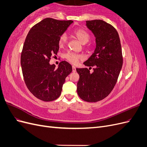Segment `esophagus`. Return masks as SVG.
I'll list each match as a JSON object with an SVG mask.
<instances>
[{"label":"esophagus","mask_w":147,"mask_h":147,"mask_svg":"<svg viewBox=\"0 0 147 147\" xmlns=\"http://www.w3.org/2000/svg\"><path fill=\"white\" fill-rule=\"evenodd\" d=\"M72 72H76V67L75 66H72Z\"/></svg>","instance_id":"obj_1"}]
</instances>
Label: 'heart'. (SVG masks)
I'll list each match as a JSON object with an SVG mask.
<instances>
[{
    "label": "heart",
    "mask_w": 147,
    "mask_h": 147,
    "mask_svg": "<svg viewBox=\"0 0 147 147\" xmlns=\"http://www.w3.org/2000/svg\"><path fill=\"white\" fill-rule=\"evenodd\" d=\"M74 34L75 36L77 37L78 40L82 44L84 45V44L87 43L90 39V36L89 34L83 29H77L74 32ZM67 35L66 34H63L61 35V37L59 38V45L61 47H64L65 44L67 42ZM65 57L66 59L68 61H69L70 63L75 64H77L78 61L80 59L82 56L80 55L75 54L73 53H68L65 55Z\"/></svg>",
    "instance_id": "b5f03b06"
}]
</instances>
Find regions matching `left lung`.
I'll return each instance as SVG.
<instances>
[{
  "mask_svg": "<svg viewBox=\"0 0 147 147\" xmlns=\"http://www.w3.org/2000/svg\"><path fill=\"white\" fill-rule=\"evenodd\" d=\"M86 23L94 35L96 45L83 64L94 69L92 73L90 69H76L80 75L77 93L83 100L96 102L109 96L117 83L123 65L122 49L118 32L112 25L100 20Z\"/></svg>",
  "mask_w": 147,
  "mask_h": 147,
  "instance_id": "obj_1",
  "label": "left lung"
}]
</instances>
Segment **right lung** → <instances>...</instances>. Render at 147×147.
Instances as JSON below:
<instances>
[{"mask_svg":"<svg viewBox=\"0 0 147 147\" xmlns=\"http://www.w3.org/2000/svg\"><path fill=\"white\" fill-rule=\"evenodd\" d=\"M73 22L47 18L34 26L26 38L21 56L24 80L30 92L42 100L58 98L65 78L72 71L67 62L61 61L56 68L50 59L57 55L59 38Z\"/></svg>","mask_w":147,"mask_h":147,"instance_id":"1","label":"right lung"}]
</instances>
